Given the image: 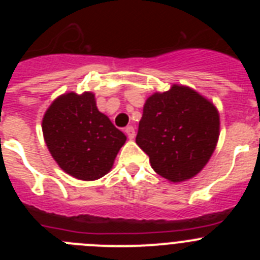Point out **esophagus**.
<instances>
[{
  "label": "esophagus",
  "instance_id": "obj_1",
  "mask_svg": "<svg viewBox=\"0 0 260 260\" xmlns=\"http://www.w3.org/2000/svg\"><path fill=\"white\" fill-rule=\"evenodd\" d=\"M125 133H126V135H127V138L128 139H134L135 138V128L133 127V126H127V127L125 128Z\"/></svg>",
  "mask_w": 260,
  "mask_h": 260
}]
</instances>
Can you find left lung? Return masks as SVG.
<instances>
[{"instance_id": "8db88e82", "label": "left lung", "mask_w": 260, "mask_h": 260, "mask_svg": "<svg viewBox=\"0 0 260 260\" xmlns=\"http://www.w3.org/2000/svg\"><path fill=\"white\" fill-rule=\"evenodd\" d=\"M219 135L220 114L215 104L191 87L173 84L146 100L135 142L148 155L156 173L178 183L206 167Z\"/></svg>"}]
</instances>
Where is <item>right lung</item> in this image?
I'll return each mask as SVG.
<instances>
[{"instance_id": "1", "label": "right lung", "mask_w": 260, "mask_h": 260, "mask_svg": "<svg viewBox=\"0 0 260 260\" xmlns=\"http://www.w3.org/2000/svg\"><path fill=\"white\" fill-rule=\"evenodd\" d=\"M43 135L62 171L82 181L109 173L126 135L96 107L95 93L59 95L45 110Z\"/></svg>"}]
</instances>
